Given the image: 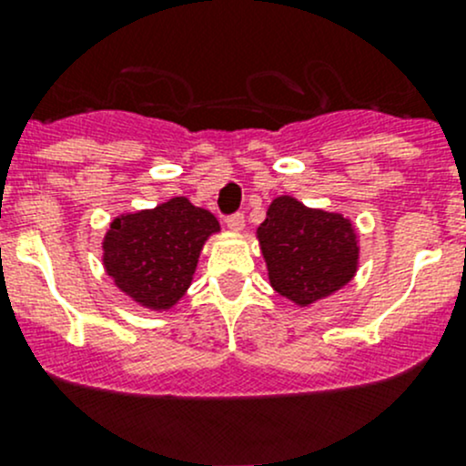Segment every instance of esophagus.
I'll return each instance as SVG.
<instances>
[{
	"label": "esophagus",
	"instance_id": "obj_1",
	"mask_svg": "<svg viewBox=\"0 0 466 466\" xmlns=\"http://www.w3.org/2000/svg\"><path fill=\"white\" fill-rule=\"evenodd\" d=\"M225 223H228V228L232 229V232H241L243 225H246V216H243L241 211H237V214L228 216V218H225Z\"/></svg>",
	"mask_w": 466,
	"mask_h": 466
}]
</instances>
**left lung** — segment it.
I'll list each match as a JSON object with an SVG mask.
<instances>
[{
	"label": "left lung",
	"mask_w": 466,
	"mask_h": 466,
	"mask_svg": "<svg viewBox=\"0 0 466 466\" xmlns=\"http://www.w3.org/2000/svg\"><path fill=\"white\" fill-rule=\"evenodd\" d=\"M272 289L299 307L318 302L354 277V228L340 214L309 209L281 196L257 229Z\"/></svg>",
	"instance_id": "8db88e82"
}]
</instances>
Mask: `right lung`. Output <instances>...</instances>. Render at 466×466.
Returning a JSON list of instances; mask_svg holds the SVG:
<instances>
[{
    "mask_svg": "<svg viewBox=\"0 0 466 466\" xmlns=\"http://www.w3.org/2000/svg\"><path fill=\"white\" fill-rule=\"evenodd\" d=\"M218 229L209 211L187 198L116 218L103 241L107 275L135 302L168 309L185 295L205 238Z\"/></svg>",
    "mask_w": 466,
    "mask_h": 466,
    "instance_id": "1",
    "label": "right lung"
}]
</instances>
